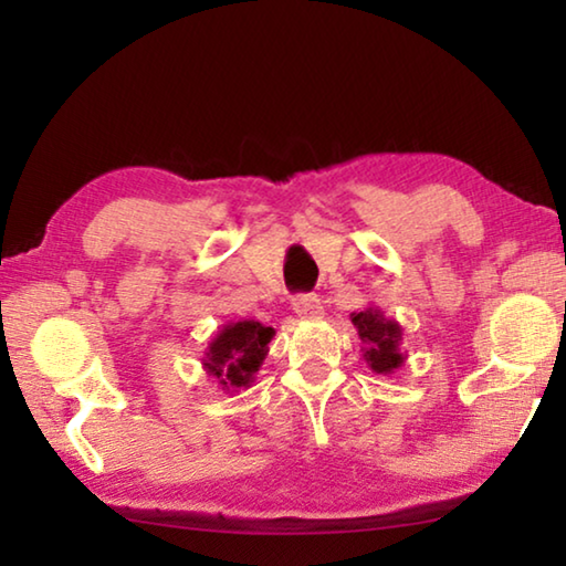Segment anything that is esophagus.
I'll return each mask as SVG.
<instances>
[{
  "label": "esophagus",
  "instance_id": "esophagus-1",
  "mask_svg": "<svg viewBox=\"0 0 566 566\" xmlns=\"http://www.w3.org/2000/svg\"><path fill=\"white\" fill-rule=\"evenodd\" d=\"M292 306H294V312L304 319H317L324 314V306H322V300L317 294H296L292 300Z\"/></svg>",
  "mask_w": 566,
  "mask_h": 566
}]
</instances>
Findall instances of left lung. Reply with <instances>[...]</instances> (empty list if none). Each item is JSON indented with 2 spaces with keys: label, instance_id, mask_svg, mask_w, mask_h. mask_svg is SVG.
I'll use <instances>...</instances> for the list:
<instances>
[{
  "label": "left lung",
  "instance_id": "left-lung-1",
  "mask_svg": "<svg viewBox=\"0 0 566 566\" xmlns=\"http://www.w3.org/2000/svg\"><path fill=\"white\" fill-rule=\"evenodd\" d=\"M352 324L357 327L361 339V352L367 367L375 375H395L405 364V352H401V324L385 317L379 306H367V310L354 312Z\"/></svg>",
  "mask_w": 566,
  "mask_h": 566
}]
</instances>
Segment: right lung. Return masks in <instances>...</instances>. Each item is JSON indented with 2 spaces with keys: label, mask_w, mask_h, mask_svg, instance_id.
<instances>
[{
  "label": "right lung",
  "mask_w": 566,
  "mask_h": 566,
  "mask_svg": "<svg viewBox=\"0 0 566 566\" xmlns=\"http://www.w3.org/2000/svg\"><path fill=\"white\" fill-rule=\"evenodd\" d=\"M274 327L256 319L227 322L205 349L202 367L222 391L249 389L266 359Z\"/></svg>",
  "instance_id": "obj_1"
}]
</instances>
